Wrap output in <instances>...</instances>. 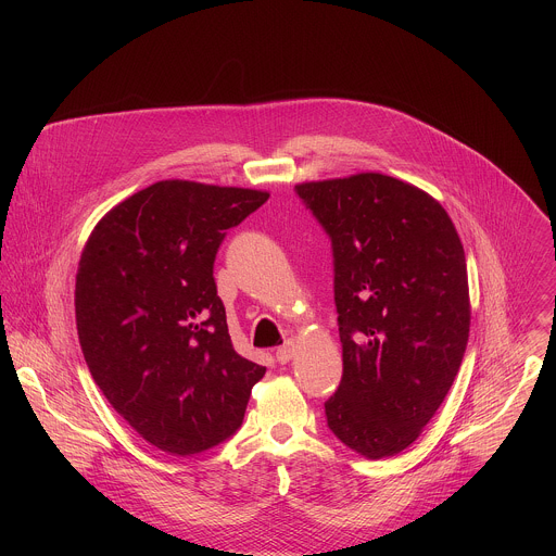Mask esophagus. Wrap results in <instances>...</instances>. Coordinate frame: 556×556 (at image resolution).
Returning a JSON list of instances; mask_svg holds the SVG:
<instances>
[{"instance_id": "obj_1", "label": "esophagus", "mask_w": 556, "mask_h": 556, "mask_svg": "<svg viewBox=\"0 0 556 556\" xmlns=\"http://www.w3.org/2000/svg\"><path fill=\"white\" fill-rule=\"evenodd\" d=\"M293 357V342H285L282 346L276 349V362L287 364Z\"/></svg>"}]
</instances>
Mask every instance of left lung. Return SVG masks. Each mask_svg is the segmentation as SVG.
I'll return each instance as SVG.
<instances>
[{
  "mask_svg": "<svg viewBox=\"0 0 556 556\" xmlns=\"http://www.w3.org/2000/svg\"><path fill=\"white\" fill-rule=\"evenodd\" d=\"M331 241L342 379L329 430L379 460L406 450L447 396L469 340L460 238L424 190L381 173L295 186Z\"/></svg>",
  "mask_w": 556,
  "mask_h": 556,
  "instance_id": "left-lung-1",
  "label": "left lung"
}]
</instances>
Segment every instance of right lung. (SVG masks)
Here are the masks:
<instances>
[{
	"label": "right lung",
	"mask_w": 556,
	"mask_h": 556,
	"mask_svg": "<svg viewBox=\"0 0 556 556\" xmlns=\"http://www.w3.org/2000/svg\"><path fill=\"white\" fill-rule=\"evenodd\" d=\"M267 192L168 179L113 207L80 254L75 308L87 368L111 406L173 456L238 432L265 366L233 349L214 261Z\"/></svg>",
	"instance_id": "right-lung-1"
}]
</instances>
